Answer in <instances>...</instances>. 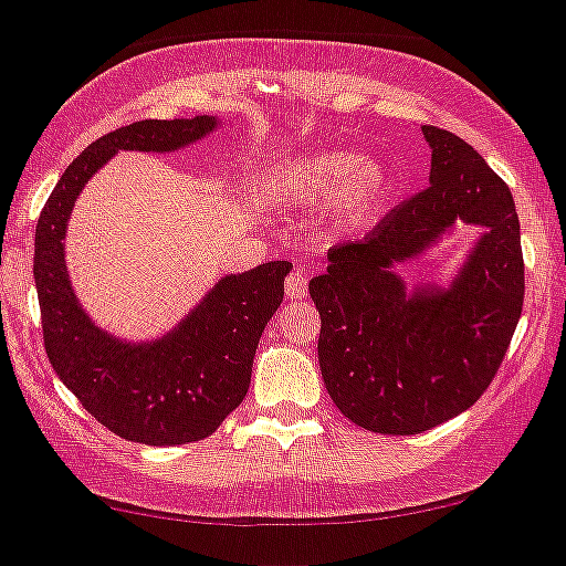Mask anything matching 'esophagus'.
I'll use <instances>...</instances> for the list:
<instances>
[{
    "instance_id": "34e87169",
    "label": "esophagus",
    "mask_w": 566,
    "mask_h": 566,
    "mask_svg": "<svg viewBox=\"0 0 566 566\" xmlns=\"http://www.w3.org/2000/svg\"><path fill=\"white\" fill-rule=\"evenodd\" d=\"M284 293H287V298H303V295L308 293V279L303 271H293L287 276V282H284Z\"/></svg>"
}]
</instances>
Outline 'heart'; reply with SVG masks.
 I'll return each instance as SVG.
<instances>
[{"label":"heart","mask_w":566,"mask_h":566,"mask_svg":"<svg viewBox=\"0 0 566 566\" xmlns=\"http://www.w3.org/2000/svg\"><path fill=\"white\" fill-rule=\"evenodd\" d=\"M265 184L298 203L331 198L328 211L338 230L366 228L390 195V176L382 165L342 148L282 159L273 165Z\"/></svg>","instance_id":"obj_1"}]
</instances>
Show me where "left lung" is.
I'll return each mask as SVG.
<instances>
[{
	"mask_svg": "<svg viewBox=\"0 0 566 566\" xmlns=\"http://www.w3.org/2000/svg\"><path fill=\"white\" fill-rule=\"evenodd\" d=\"M431 184L392 206L366 238L336 243L308 282L319 371L344 418L409 437L455 418L488 390L523 308L521 224L513 195L458 135L426 124ZM455 218L489 228L454 287L412 300L391 265Z\"/></svg>",
	"mask_w": 566,
	"mask_h": 566,
	"instance_id": "8db88e82",
	"label": "left lung"
}]
</instances>
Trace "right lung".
Here are the masks:
<instances>
[{
    "label": "right lung",
    "mask_w": 566,
    "mask_h": 566,
    "mask_svg": "<svg viewBox=\"0 0 566 566\" xmlns=\"http://www.w3.org/2000/svg\"><path fill=\"white\" fill-rule=\"evenodd\" d=\"M217 127L211 116L127 124L73 159L34 233L43 344L53 371L88 415L127 442L187 444L211 437L243 401L268 319L284 298L293 263L273 260L224 276L178 328L154 344H122L97 331L75 301L62 238L83 184L118 151H174Z\"/></svg>",
    "instance_id": "1"
}]
</instances>
